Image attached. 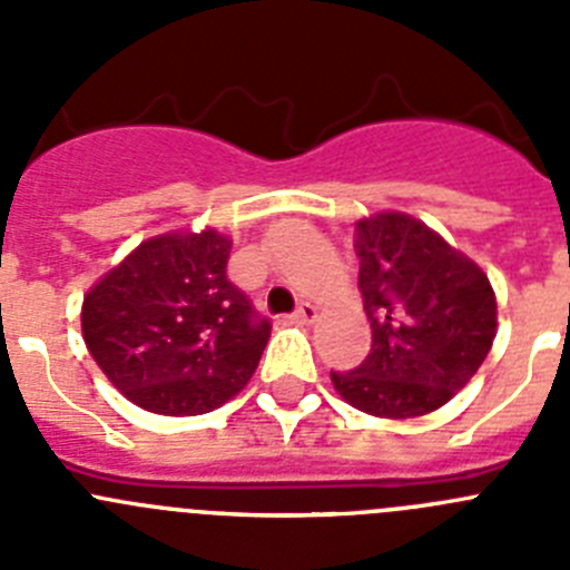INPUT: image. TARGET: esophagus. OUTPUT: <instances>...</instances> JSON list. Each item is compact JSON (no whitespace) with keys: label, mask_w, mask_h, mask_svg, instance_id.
<instances>
[{"label":"esophagus","mask_w":570,"mask_h":570,"mask_svg":"<svg viewBox=\"0 0 570 570\" xmlns=\"http://www.w3.org/2000/svg\"><path fill=\"white\" fill-rule=\"evenodd\" d=\"M296 318H299V322H313V318H316V305H311V302H299V307H296Z\"/></svg>","instance_id":"1"}]
</instances>
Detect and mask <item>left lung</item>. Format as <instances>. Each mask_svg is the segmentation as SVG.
<instances>
[{
	"instance_id": "left-lung-1",
	"label": "left lung",
	"mask_w": 570,
	"mask_h": 570,
	"mask_svg": "<svg viewBox=\"0 0 570 570\" xmlns=\"http://www.w3.org/2000/svg\"><path fill=\"white\" fill-rule=\"evenodd\" d=\"M357 288L372 350L330 372L357 411L409 420L436 411L479 372L495 338V294L484 271L403 213L355 224Z\"/></svg>"
}]
</instances>
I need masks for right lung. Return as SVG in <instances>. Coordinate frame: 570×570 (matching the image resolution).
<instances>
[{
	"instance_id": "obj_1",
	"label": "right lung",
	"mask_w": 570,
	"mask_h": 570,
	"mask_svg": "<svg viewBox=\"0 0 570 570\" xmlns=\"http://www.w3.org/2000/svg\"><path fill=\"white\" fill-rule=\"evenodd\" d=\"M229 252L215 229L154 237L86 294V346L139 409L207 414L257 370L271 322L226 276Z\"/></svg>"
}]
</instances>
